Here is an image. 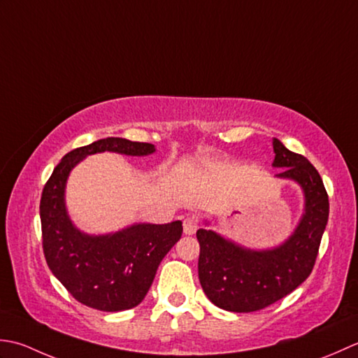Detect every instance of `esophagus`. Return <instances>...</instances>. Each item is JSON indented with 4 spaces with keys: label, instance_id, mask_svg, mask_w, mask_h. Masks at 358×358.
<instances>
[{
    "label": "esophagus",
    "instance_id": "1",
    "mask_svg": "<svg viewBox=\"0 0 358 358\" xmlns=\"http://www.w3.org/2000/svg\"><path fill=\"white\" fill-rule=\"evenodd\" d=\"M198 227H199V224H198V221L194 220V217H185L184 220V233L185 235H194L196 233V230H198Z\"/></svg>",
    "mask_w": 358,
    "mask_h": 358
}]
</instances>
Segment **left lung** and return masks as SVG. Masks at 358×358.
Returning <instances> with one entry per match:
<instances>
[{"instance_id": "left-lung-1", "label": "left lung", "mask_w": 358, "mask_h": 358, "mask_svg": "<svg viewBox=\"0 0 358 358\" xmlns=\"http://www.w3.org/2000/svg\"><path fill=\"white\" fill-rule=\"evenodd\" d=\"M275 178L301 188L303 215L278 245L249 249L208 229L196 231L201 253L198 273L202 290L217 308L229 312L264 309L294 292L310 275L329 217L326 188L308 159L273 138ZM208 225V221H206Z\"/></svg>"}]
</instances>
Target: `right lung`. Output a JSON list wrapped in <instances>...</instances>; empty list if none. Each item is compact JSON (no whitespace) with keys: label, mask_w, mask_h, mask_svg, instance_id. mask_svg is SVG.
Masks as SVG:
<instances>
[{"label":"right lung","mask_w":358,"mask_h":358,"mask_svg":"<svg viewBox=\"0 0 358 358\" xmlns=\"http://www.w3.org/2000/svg\"><path fill=\"white\" fill-rule=\"evenodd\" d=\"M105 151L141 157L156 152V147L106 137L68 152L43 188V252L50 272L77 301L97 310L120 312L143 301L160 261L180 239L182 222H136L105 235L80 230L68 213V178L83 159Z\"/></svg>","instance_id":"1"}]
</instances>
